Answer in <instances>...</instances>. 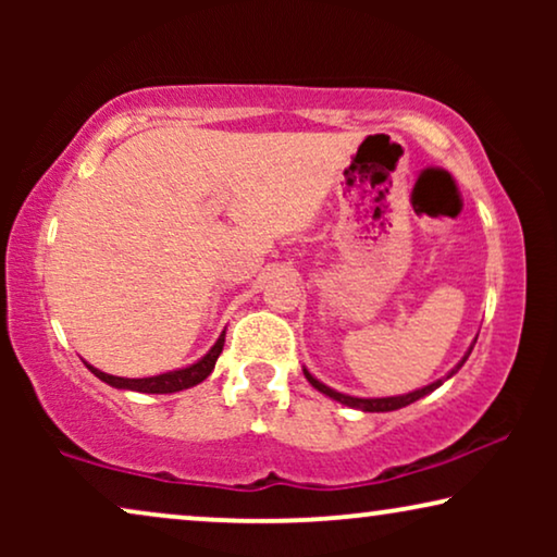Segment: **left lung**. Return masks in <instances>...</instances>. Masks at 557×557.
I'll return each mask as SVG.
<instances>
[{
    "label": "left lung",
    "mask_w": 557,
    "mask_h": 557,
    "mask_svg": "<svg viewBox=\"0 0 557 557\" xmlns=\"http://www.w3.org/2000/svg\"><path fill=\"white\" fill-rule=\"evenodd\" d=\"M474 345H476V339L471 342L469 349H467V352H463L461 360L456 362L451 370H448V375L438 377L436 383H431V385H423V387H418V391H410V393H403V395H387V398H357V395L339 393V391H334V387L324 385L322 380H317L314 375H311V372H309L307 368H304V377L309 380V385H311V387H317L319 393L330 395L332 400L342 403V406H347V408H355V410H362V413H387V410H398V408H406V406H410V403H416V400L425 398V395L433 393V391H436V387L444 385L448 377H454L456 372H459V370L463 368V362L469 360V355H471V349H474Z\"/></svg>",
    "instance_id": "1"
}]
</instances>
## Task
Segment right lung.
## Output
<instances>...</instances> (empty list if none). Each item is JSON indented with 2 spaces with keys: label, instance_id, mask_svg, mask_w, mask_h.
<instances>
[{
  "label": "right lung",
  "instance_id": "obj_1",
  "mask_svg": "<svg viewBox=\"0 0 557 557\" xmlns=\"http://www.w3.org/2000/svg\"><path fill=\"white\" fill-rule=\"evenodd\" d=\"M223 345H225V330L220 332L215 345H212L197 362L187 364V368H177V370L162 372V375H151V377H119V375H109V372L98 370L88 362L86 364L98 380H103V383L111 385V387H119V391L164 395V393H180V391H187V387L200 385L202 380L208 377L212 370H215V362H218L220 352H223Z\"/></svg>",
  "mask_w": 557,
  "mask_h": 557
}]
</instances>
